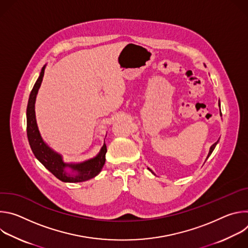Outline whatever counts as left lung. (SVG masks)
Wrapping results in <instances>:
<instances>
[{
	"instance_id": "obj_1",
	"label": "left lung",
	"mask_w": 248,
	"mask_h": 248,
	"mask_svg": "<svg viewBox=\"0 0 248 248\" xmlns=\"http://www.w3.org/2000/svg\"><path fill=\"white\" fill-rule=\"evenodd\" d=\"M219 105H220V103H219ZM221 115H222V113H221ZM217 143H218V141H217V142H215L213 145H212L211 146V148H210V151H209V154H208V157H207V159L209 158V156L212 154V152H213V150L215 149V147H216V145H217ZM150 170V169H149Z\"/></svg>"
}]
</instances>
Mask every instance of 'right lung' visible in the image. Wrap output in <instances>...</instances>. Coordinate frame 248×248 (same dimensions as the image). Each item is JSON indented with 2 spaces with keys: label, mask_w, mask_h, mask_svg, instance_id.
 <instances>
[{
  "label": "right lung",
  "mask_w": 248,
  "mask_h": 248,
  "mask_svg": "<svg viewBox=\"0 0 248 248\" xmlns=\"http://www.w3.org/2000/svg\"><path fill=\"white\" fill-rule=\"evenodd\" d=\"M45 72V65L42 67L40 76L35 82L28 99L26 109V130L28 142L33 154L35 155L43 166L50 170L57 179L64 183H81L93 179L102 170L105 165V156L107 152L106 144L103 145L100 153L93 159L85 161L80 164H65L62 162L61 155L50 149L43 141L36 124L35 118V100L38 93V89L41 85ZM67 167L76 171V173H67Z\"/></svg>",
  "instance_id": "add662e5"
}]
</instances>
